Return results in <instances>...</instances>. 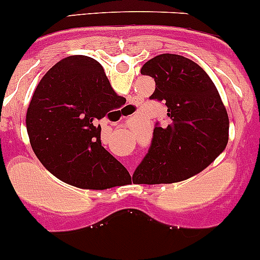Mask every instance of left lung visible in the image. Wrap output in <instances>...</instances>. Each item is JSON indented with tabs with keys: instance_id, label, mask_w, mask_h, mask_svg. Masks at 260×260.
<instances>
[{
	"instance_id": "obj_1",
	"label": "left lung",
	"mask_w": 260,
	"mask_h": 260,
	"mask_svg": "<svg viewBox=\"0 0 260 260\" xmlns=\"http://www.w3.org/2000/svg\"><path fill=\"white\" fill-rule=\"evenodd\" d=\"M141 74L155 80L150 99L165 103L168 124L156 125L135 174L146 183L170 184L201 173L229 141V115L215 84L197 63L170 53L147 60Z\"/></svg>"
}]
</instances>
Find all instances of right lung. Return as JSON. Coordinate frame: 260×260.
<instances>
[{"instance_id": "1", "label": "right lung", "mask_w": 260, "mask_h": 260, "mask_svg": "<svg viewBox=\"0 0 260 260\" xmlns=\"http://www.w3.org/2000/svg\"><path fill=\"white\" fill-rule=\"evenodd\" d=\"M125 103L87 55L57 62L38 84L26 113L32 151L47 170L79 188L124 185L127 169L102 146L99 122Z\"/></svg>"}]
</instances>
